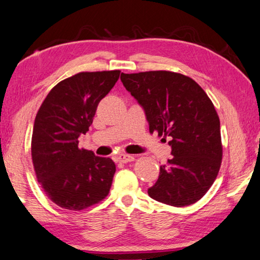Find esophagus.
Masks as SVG:
<instances>
[{
  "label": "esophagus",
  "instance_id": "34e87169",
  "mask_svg": "<svg viewBox=\"0 0 260 260\" xmlns=\"http://www.w3.org/2000/svg\"><path fill=\"white\" fill-rule=\"evenodd\" d=\"M135 158L133 155H127V154H121L117 156V161L118 162H122V164H126V162H131V161H134Z\"/></svg>",
  "mask_w": 260,
  "mask_h": 260
}]
</instances>
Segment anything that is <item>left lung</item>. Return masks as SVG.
<instances>
[{
  "mask_svg": "<svg viewBox=\"0 0 260 260\" xmlns=\"http://www.w3.org/2000/svg\"><path fill=\"white\" fill-rule=\"evenodd\" d=\"M145 112L150 133L164 136L172 158L160 166L151 198L182 207L198 202L218 176L222 145L220 120L205 91L190 77L170 71L121 74Z\"/></svg>",
  "mask_w": 260,
  "mask_h": 260,
  "instance_id": "obj_1",
  "label": "left lung"
}]
</instances>
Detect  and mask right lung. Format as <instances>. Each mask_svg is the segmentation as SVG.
<instances>
[{"label":"right lung","instance_id":"add662e5","mask_svg":"<svg viewBox=\"0 0 260 260\" xmlns=\"http://www.w3.org/2000/svg\"><path fill=\"white\" fill-rule=\"evenodd\" d=\"M120 70L79 72L52 88L36 116L32 160L38 182L50 201L80 211L109 193L114 161L78 147L92 124L101 99L120 77Z\"/></svg>","mask_w":260,"mask_h":260}]
</instances>
